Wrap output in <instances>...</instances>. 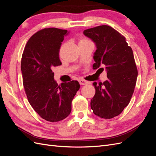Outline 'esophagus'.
<instances>
[{
	"label": "esophagus",
	"mask_w": 156,
	"mask_h": 156,
	"mask_svg": "<svg viewBox=\"0 0 156 156\" xmlns=\"http://www.w3.org/2000/svg\"><path fill=\"white\" fill-rule=\"evenodd\" d=\"M79 82L81 85H85V84H88V82L87 81H85V80H83V79H79Z\"/></svg>",
	"instance_id": "esophagus-1"
}]
</instances>
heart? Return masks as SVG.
Here are the masks:
<instances>
[{
  "label": "heart",
  "mask_w": 156,
  "mask_h": 156,
  "mask_svg": "<svg viewBox=\"0 0 156 156\" xmlns=\"http://www.w3.org/2000/svg\"><path fill=\"white\" fill-rule=\"evenodd\" d=\"M88 41V40H85V39H82V40H80V41H79V42H81V41Z\"/></svg>",
  "instance_id": "obj_1"
}]
</instances>
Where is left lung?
Instances as JSON below:
<instances>
[{
    "label": "left lung",
    "mask_w": 156,
    "mask_h": 156,
    "mask_svg": "<svg viewBox=\"0 0 156 156\" xmlns=\"http://www.w3.org/2000/svg\"><path fill=\"white\" fill-rule=\"evenodd\" d=\"M83 34L96 46L93 68L105 66L107 74L105 81L93 83L96 94L91 108L99 117L112 119L129 104L134 92L138 72L133 51L125 37L108 25L87 29Z\"/></svg>",
    "instance_id": "left-lung-1"
}]
</instances>
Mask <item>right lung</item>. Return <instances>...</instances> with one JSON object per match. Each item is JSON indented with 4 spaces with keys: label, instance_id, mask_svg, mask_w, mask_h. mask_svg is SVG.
Segmentation results:
<instances>
[{
    "label": "right lung",
    "instance_id": "obj_1",
    "mask_svg": "<svg viewBox=\"0 0 156 156\" xmlns=\"http://www.w3.org/2000/svg\"><path fill=\"white\" fill-rule=\"evenodd\" d=\"M68 33L56 28L37 32L28 41L22 55L21 69L28 100L42 119L51 122L68 116L72 101L80 88L77 81L58 85L52 70L62 64L59 51Z\"/></svg>",
    "mask_w": 156,
    "mask_h": 156
}]
</instances>
